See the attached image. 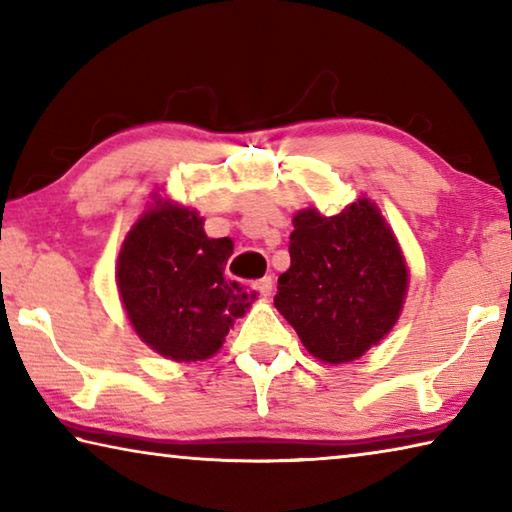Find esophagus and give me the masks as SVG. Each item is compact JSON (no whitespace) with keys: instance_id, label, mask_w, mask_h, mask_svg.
Masks as SVG:
<instances>
[{"instance_id":"obj_1","label":"esophagus","mask_w":512,"mask_h":512,"mask_svg":"<svg viewBox=\"0 0 512 512\" xmlns=\"http://www.w3.org/2000/svg\"><path fill=\"white\" fill-rule=\"evenodd\" d=\"M255 289L262 293V296H271V293H273V277L266 275V277H262V280H257Z\"/></svg>"}]
</instances>
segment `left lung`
<instances>
[{
  "mask_svg": "<svg viewBox=\"0 0 512 512\" xmlns=\"http://www.w3.org/2000/svg\"><path fill=\"white\" fill-rule=\"evenodd\" d=\"M291 266L275 307L325 363L359 359L391 332L409 284L391 228L366 198L341 214L293 216Z\"/></svg>",
  "mask_w": 512,
  "mask_h": 512,
  "instance_id": "1",
  "label": "left lung"
}]
</instances>
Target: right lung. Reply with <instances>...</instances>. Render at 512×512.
I'll return each mask as SVG.
<instances>
[{"instance_id": "1", "label": "right lung", "mask_w": 512, "mask_h": 512, "mask_svg": "<svg viewBox=\"0 0 512 512\" xmlns=\"http://www.w3.org/2000/svg\"><path fill=\"white\" fill-rule=\"evenodd\" d=\"M230 255L232 241L207 237L194 210L164 203L144 212L117 262V287L137 336L173 361L212 357L255 300V291L223 275Z\"/></svg>"}]
</instances>
